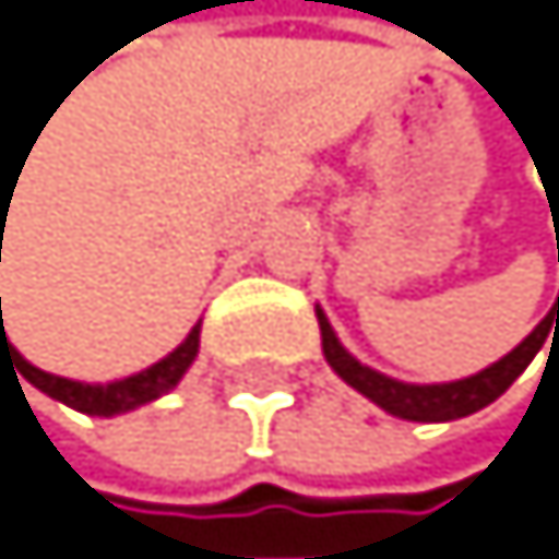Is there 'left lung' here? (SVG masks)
<instances>
[{
	"label": "left lung",
	"mask_w": 559,
	"mask_h": 559,
	"mask_svg": "<svg viewBox=\"0 0 559 559\" xmlns=\"http://www.w3.org/2000/svg\"><path fill=\"white\" fill-rule=\"evenodd\" d=\"M554 317H557L559 328V296L557 307L549 310L546 321L538 324L514 353H507L503 360H496L492 367H485V371L471 374V378L450 381V385H406V381L385 378V374L371 371V367H364L360 360H353V356L342 349V342L335 338L328 317L317 310L324 360L331 364V371L346 381V385H353L356 392H364L371 403H378L381 411H389L392 417H403V420H456V417H467V414L481 411V406L496 403L499 395L514 385L524 367L535 360V353L543 349L546 331H554Z\"/></svg>",
	"instance_id": "8db88e82"
}]
</instances>
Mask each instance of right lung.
Returning a JSON list of instances; mask_svg holds the SVG:
<instances>
[{
  "instance_id": "1",
  "label": "right lung",
  "mask_w": 559,
  "mask_h": 559,
  "mask_svg": "<svg viewBox=\"0 0 559 559\" xmlns=\"http://www.w3.org/2000/svg\"><path fill=\"white\" fill-rule=\"evenodd\" d=\"M195 353H199V324L188 331V338L178 349H174L170 356H164L159 364H153L148 371L131 374L124 381H109V385H81V381H70L60 374H45V371H38V367H31L24 356L5 342V328L0 331V360L2 356H10L16 374L27 378L35 389H41L45 395H52V400H60V403L74 406V411H81V414H92V417L124 414V411H134V406H142L148 400H156V395H164L167 389L178 385L181 374L192 367Z\"/></svg>"
}]
</instances>
